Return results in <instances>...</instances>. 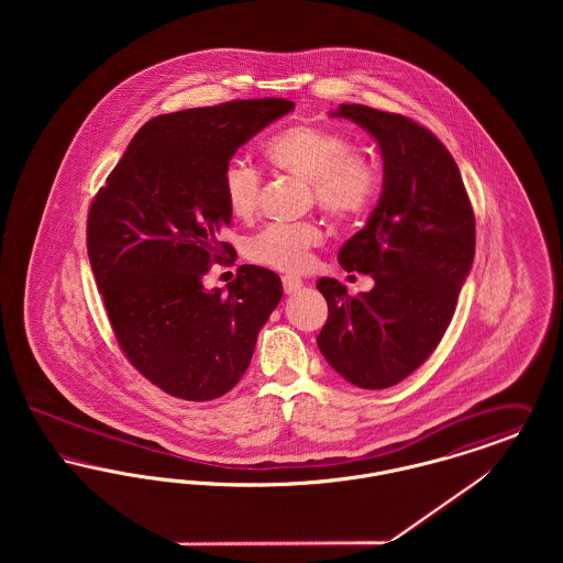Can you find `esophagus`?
<instances>
[{
  "mask_svg": "<svg viewBox=\"0 0 563 563\" xmlns=\"http://www.w3.org/2000/svg\"><path fill=\"white\" fill-rule=\"evenodd\" d=\"M283 287H285V294L294 295L303 287V283L297 276H283Z\"/></svg>",
  "mask_w": 563,
  "mask_h": 563,
  "instance_id": "34e87169",
  "label": "esophagus"
}]
</instances>
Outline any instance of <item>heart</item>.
Returning a JSON list of instances; mask_svg holds the SVG:
<instances>
[{
	"label": "heart",
	"instance_id": "obj_1",
	"mask_svg": "<svg viewBox=\"0 0 563 563\" xmlns=\"http://www.w3.org/2000/svg\"><path fill=\"white\" fill-rule=\"evenodd\" d=\"M264 156L278 170L310 181L314 202L335 221H352L374 207L377 175L374 166L356 156L349 134L317 124L299 122L269 136ZM221 189L230 213L249 219L260 207L262 177L241 161H232L221 177ZM322 241L314 223H274L246 242V257L278 272H301L310 253Z\"/></svg>",
	"mask_w": 563,
	"mask_h": 563
}]
</instances>
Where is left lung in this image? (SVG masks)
Wrapping results in <instances>:
<instances>
[{
    "instance_id": "8db88e82",
    "label": "left lung",
    "mask_w": 563,
    "mask_h": 563,
    "mask_svg": "<svg viewBox=\"0 0 563 563\" xmlns=\"http://www.w3.org/2000/svg\"><path fill=\"white\" fill-rule=\"evenodd\" d=\"M374 136L384 184L367 225L340 249L342 268L372 274L374 289L349 295L321 278L329 317L317 344L327 363L367 390L399 384L441 342L475 257V214L445 145L401 113L340 106Z\"/></svg>"
}]
</instances>
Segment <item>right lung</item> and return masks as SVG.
I'll return each instance as SVG.
<instances>
[{"label":"right lung","instance_id":"right-lung-1","mask_svg":"<svg viewBox=\"0 0 563 563\" xmlns=\"http://www.w3.org/2000/svg\"><path fill=\"white\" fill-rule=\"evenodd\" d=\"M295 108L230 101L164 113L139 129L90 205V268L111 329L134 367L164 393L211 401L241 379L283 297L272 269L241 266L205 289L209 264L232 253L221 177L253 134Z\"/></svg>","mask_w":563,"mask_h":563}]
</instances>
